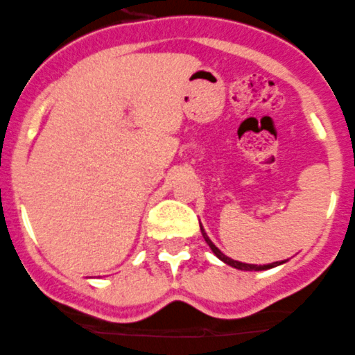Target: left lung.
Masks as SVG:
<instances>
[{
  "label": "left lung",
  "instance_id": "obj_1",
  "mask_svg": "<svg viewBox=\"0 0 355 355\" xmlns=\"http://www.w3.org/2000/svg\"><path fill=\"white\" fill-rule=\"evenodd\" d=\"M200 232H202L204 239H206V243H207V245H209V248L213 250V253H214V255L218 257V259L222 260V262H225L227 266H232V268H236V269H241V271H264V269H271V268H276V266H282V264H285V262H287V260H279V262H272V264H264V266H257V264H245V262H239V260H234V259H230V257H227L225 253H222V252H220V250H218L216 246L213 245V241H211L209 237H207L206 230L202 229V225H200Z\"/></svg>",
  "mask_w": 355,
  "mask_h": 355
}]
</instances>
